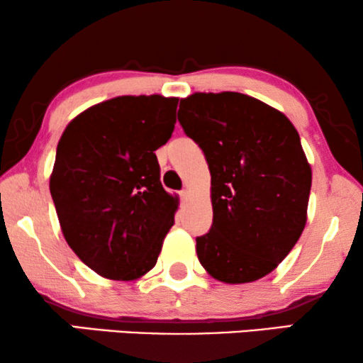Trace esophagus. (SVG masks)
Segmentation results:
<instances>
[{
  "mask_svg": "<svg viewBox=\"0 0 363 363\" xmlns=\"http://www.w3.org/2000/svg\"><path fill=\"white\" fill-rule=\"evenodd\" d=\"M188 195H190V193H188V190H182V191H180V198H182V200H186Z\"/></svg>",
  "mask_w": 363,
  "mask_h": 363,
  "instance_id": "1",
  "label": "esophagus"
}]
</instances>
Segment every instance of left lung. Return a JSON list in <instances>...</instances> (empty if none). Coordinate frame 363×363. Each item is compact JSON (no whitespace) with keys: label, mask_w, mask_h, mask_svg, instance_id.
<instances>
[{"label":"left lung","mask_w":363,"mask_h":363,"mask_svg":"<svg viewBox=\"0 0 363 363\" xmlns=\"http://www.w3.org/2000/svg\"><path fill=\"white\" fill-rule=\"evenodd\" d=\"M178 122L205 153L213 225L196 238L201 266L242 284L276 269L302 235L312 173L289 118L240 92L183 99Z\"/></svg>","instance_id":"obj_1"}]
</instances>
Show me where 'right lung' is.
Listing matches in <instances>:
<instances>
[{"instance_id":"right-lung-1","label":"right lung","mask_w":363,"mask_h":363,"mask_svg":"<svg viewBox=\"0 0 363 363\" xmlns=\"http://www.w3.org/2000/svg\"><path fill=\"white\" fill-rule=\"evenodd\" d=\"M178 99L122 96L77 116L57 143L49 190L62 235L107 279L157 264L178 200L163 190L155 150L175 128Z\"/></svg>"}]
</instances>
